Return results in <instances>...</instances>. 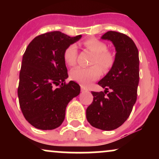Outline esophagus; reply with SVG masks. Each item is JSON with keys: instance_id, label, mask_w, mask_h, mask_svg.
Returning <instances> with one entry per match:
<instances>
[{"instance_id": "obj_1", "label": "esophagus", "mask_w": 159, "mask_h": 159, "mask_svg": "<svg viewBox=\"0 0 159 159\" xmlns=\"http://www.w3.org/2000/svg\"><path fill=\"white\" fill-rule=\"evenodd\" d=\"M81 91L82 93H84V92H88V90H87L86 88H84V87H81Z\"/></svg>"}]
</instances>
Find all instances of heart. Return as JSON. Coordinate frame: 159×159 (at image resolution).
<instances>
[{
  "label": "heart",
  "instance_id": "b5f03b06",
  "mask_svg": "<svg viewBox=\"0 0 159 159\" xmlns=\"http://www.w3.org/2000/svg\"><path fill=\"white\" fill-rule=\"evenodd\" d=\"M84 47L90 51L95 57L92 64H98L88 68L78 66L70 72V77L74 81L82 86H89L93 81L98 79L101 75V69L107 71L111 68L114 63V56L111 52L107 51V45L96 38H90L83 43ZM77 50L75 45H70L64 50V60L69 66H73L77 62Z\"/></svg>",
  "mask_w": 159,
  "mask_h": 159
}]
</instances>
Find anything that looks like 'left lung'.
<instances>
[{"instance_id":"1","label":"left lung","mask_w":159,"mask_h":159,"mask_svg":"<svg viewBox=\"0 0 159 159\" xmlns=\"http://www.w3.org/2000/svg\"><path fill=\"white\" fill-rule=\"evenodd\" d=\"M101 39L111 41L116 53L111 69L98 82L104 92H91L94 98L86 118L93 127L109 131L127 120L136 102L139 53L133 40L125 34L108 31Z\"/></svg>"}]
</instances>
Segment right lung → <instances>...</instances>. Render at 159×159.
Returning a JSON list of instances; mask_svg holds the SVG:
<instances>
[{
  "mask_svg": "<svg viewBox=\"0 0 159 159\" xmlns=\"http://www.w3.org/2000/svg\"><path fill=\"white\" fill-rule=\"evenodd\" d=\"M82 38L59 31L34 38L23 55L18 88L19 106L28 122L37 129L51 130L61 125L66 108L80 93L68 77L64 52ZM58 87H57V86Z\"/></svg>",
  "mask_w": 159,
  "mask_h": 159,
  "instance_id": "1",
  "label": "right lung"
}]
</instances>
